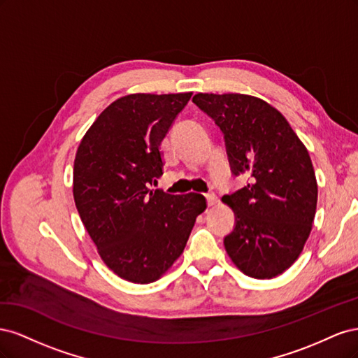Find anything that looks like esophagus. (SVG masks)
<instances>
[{
	"instance_id": "esophagus-1",
	"label": "esophagus",
	"mask_w": 358,
	"mask_h": 358,
	"mask_svg": "<svg viewBox=\"0 0 358 358\" xmlns=\"http://www.w3.org/2000/svg\"><path fill=\"white\" fill-rule=\"evenodd\" d=\"M204 197H206V200H208V206H213L216 203V196H215L213 192L204 194Z\"/></svg>"
}]
</instances>
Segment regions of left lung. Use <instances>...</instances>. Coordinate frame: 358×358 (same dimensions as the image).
Masks as SVG:
<instances>
[{
    "label": "left lung",
    "mask_w": 358,
    "mask_h": 358,
    "mask_svg": "<svg viewBox=\"0 0 358 358\" xmlns=\"http://www.w3.org/2000/svg\"><path fill=\"white\" fill-rule=\"evenodd\" d=\"M192 101L222 131L233 176L249 178L222 197L236 218L225 251L245 275L275 278L299 258L315 218L318 187L308 149L257 96L197 94Z\"/></svg>",
    "instance_id": "8db88e82"
}]
</instances>
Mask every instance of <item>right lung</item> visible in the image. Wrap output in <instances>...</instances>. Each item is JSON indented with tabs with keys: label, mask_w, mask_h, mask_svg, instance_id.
Here are the masks:
<instances>
[{
	"label": "right lung",
	"mask_w": 358,
	"mask_h": 358,
	"mask_svg": "<svg viewBox=\"0 0 358 358\" xmlns=\"http://www.w3.org/2000/svg\"><path fill=\"white\" fill-rule=\"evenodd\" d=\"M191 95L122 96L96 117L76 154L80 220L107 267L129 282L149 284L166 273L206 209L201 194L149 189L162 175L159 145Z\"/></svg>",
	"instance_id": "add662e5"
}]
</instances>
